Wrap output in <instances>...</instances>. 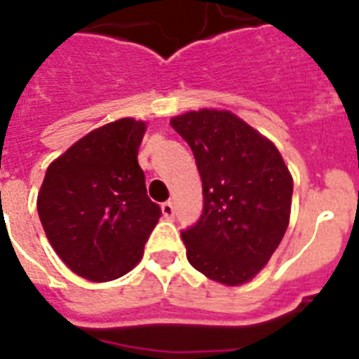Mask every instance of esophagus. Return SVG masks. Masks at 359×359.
I'll list each match as a JSON object with an SVG mask.
<instances>
[{
  "label": "esophagus",
  "mask_w": 359,
  "mask_h": 359,
  "mask_svg": "<svg viewBox=\"0 0 359 359\" xmlns=\"http://www.w3.org/2000/svg\"><path fill=\"white\" fill-rule=\"evenodd\" d=\"M161 212H163V216L167 217V219H172V217H174L172 201H165V203L161 205Z\"/></svg>",
  "instance_id": "obj_1"
}]
</instances>
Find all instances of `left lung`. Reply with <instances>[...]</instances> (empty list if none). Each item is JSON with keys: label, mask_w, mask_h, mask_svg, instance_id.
<instances>
[{"label": "left lung", "mask_w": 359, "mask_h": 359, "mask_svg": "<svg viewBox=\"0 0 359 359\" xmlns=\"http://www.w3.org/2000/svg\"><path fill=\"white\" fill-rule=\"evenodd\" d=\"M189 143L203 183L200 219L182 231L187 259L223 285L258 274L289 226L292 177L267 137L226 110L170 119Z\"/></svg>", "instance_id": "left-lung-1"}]
</instances>
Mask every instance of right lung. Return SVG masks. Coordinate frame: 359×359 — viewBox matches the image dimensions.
<instances>
[{"label": "right lung", "mask_w": 359, "mask_h": 359, "mask_svg": "<svg viewBox=\"0 0 359 359\" xmlns=\"http://www.w3.org/2000/svg\"><path fill=\"white\" fill-rule=\"evenodd\" d=\"M145 123L133 118L92 130L47 168L38 214L52 249L90 281L127 274L161 216L137 165Z\"/></svg>", "instance_id": "obj_1"}]
</instances>
